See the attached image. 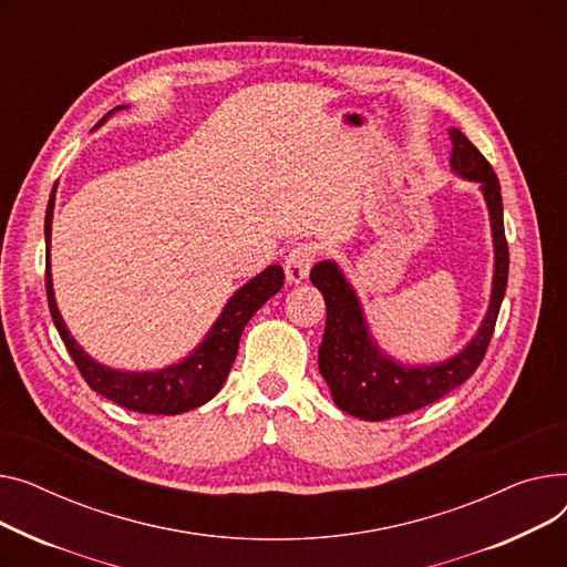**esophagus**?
Wrapping results in <instances>:
<instances>
[{
	"label": "esophagus",
	"mask_w": 567,
	"mask_h": 567,
	"mask_svg": "<svg viewBox=\"0 0 567 567\" xmlns=\"http://www.w3.org/2000/svg\"><path fill=\"white\" fill-rule=\"evenodd\" d=\"M316 256H318V249H316L313 245H309V243L295 245V247L288 251L286 262H284L286 279H288L290 284L305 281V279L309 277V270H311V265H313Z\"/></svg>",
	"instance_id": "1"
}]
</instances>
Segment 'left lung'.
Segmentation results:
<instances>
[{
  "label": "left lung",
  "mask_w": 567,
  "mask_h": 567,
  "mask_svg": "<svg viewBox=\"0 0 567 567\" xmlns=\"http://www.w3.org/2000/svg\"><path fill=\"white\" fill-rule=\"evenodd\" d=\"M449 135L453 142L451 169L481 185L494 240L489 307L476 337L462 348V352L432 365H403L393 361L373 341L359 297L339 265L334 260H322L311 270V281L322 292L327 307L324 334L318 350L320 373L339 410L363 421H384L410 414L440 401L464 380H470L487 352L496 316L504 302L508 284V243L504 230L502 185H498L492 164L460 130L451 127Z\"/></svg>",
  "instance_id": "8db88e82"
}]
</instances>
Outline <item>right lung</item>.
<instances>
[{"label": "right lung", "mask_w": 567, "mask_h": 567, "mask_svg": "<svg viewBox=\"0 0 567 567\" xmlns=\"http://www.w3.org/2000/svg\"><path fill=\"white\" fill-rule=\"evenodd\" d=\"M116 110H123L116 107ZM114 114V112H110ZM107 116L100 118L105 123ZM97 123V125H100ZM54 192L50 194L48 210H45V245H48V258H45V288H48V307L54 320V327L59 337L73 357L75 365L80 369L86 384L105 395L107 401H114L116 405L140 412V414H183L194 408H202L210 398L217 395L221 389L233 361H236L238 346L245 324L251 320V316L268 302L272 295H277L284 286V270L281 265H270L258 277L247 281L236 295L228 299L221 316L210 327L204 343L198 346L189 357H185L178 363L166 365L162 371H148V373H125L110 369L93 361L71 337L69 327H65L52 290V275H50V236H52V210H54Z\"/></svg>", "instance_id": "add662e5"}]
</instances>
